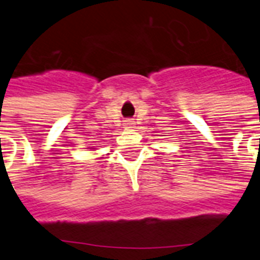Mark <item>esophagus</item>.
<instances>
[{"mask_svg":"<svg viewBox=\"0 0 260 260\" xmlns=\"http://www.w3.org/2000/svg\"><path fill=\"white\" fill-rule=\"evenodd\" d=\"M124 125H125L126 128H132V126H134V121H132V120H125V121H124Z\"/></svg>","mask_w":260,"mask_h":260,"instance_id":"esophagus-1","label":"esophagus"}]
</instances>
